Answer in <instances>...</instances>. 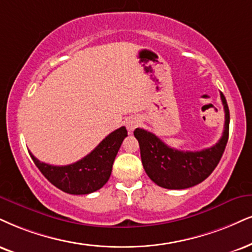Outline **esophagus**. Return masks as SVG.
Segmentation results:
<instances>
[{
  "label": "esophagus",
  "mask_w": 252,
  "mask_h": 252,
  "mask_svg": "<svg viewBox=\"0 0 252 252\" xmlns=\"http://www.w3.org/2000/svg\"><path fill=\"white\" fill-rule=\"evenodd\" d=\"M139 123H140V120H139L136 117H129L126 119L125 124H126V127L128 131H133V129H134L135 127L139 125Z\"/></svg>",
  "instance_id": "34e87169"
}]
</instances>
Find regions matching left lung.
<instances>
[{"instance_id":"8db88e82","label":"left lung","mask_w":252,"mask_h":252,"mask_svg":"<svg viewBox=\"0 0 252 252\" xmlns=\"http://www.w3.org/2000/svg\"><path fill=\"white\" fill-rule=\"evenodd\" d=\"M224 107V131L216 145L197 152L179 151L169 147L153 133L135 128L134 136L140 146L142 166L154 183L167 189H186L204 181L216 168L229 138L230 114L225 97L221 92Z\"/></svg>"}]
</instances>
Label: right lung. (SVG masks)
Returning <instances> with one entry per match:
<instances>
[{
    "label": "right lung",
    "instance_id": "obj_1",
    "mask_svg": "<svg viewBox=\"0 0 252 252\" xmlns=\"http://www.w3.org/2000/svg\"><path fill=\"white\" fill-rule=\"evenodd\" d=\"M126 136V127H120L85 158L67 166H52L40 162L31 153L30 157L40 173L58 189L67 194L85 195L98 190L108 181L114 159Z\"/></svg>",
    "mask_w": 252,
    "mask_h": 252
}]
</instances>
